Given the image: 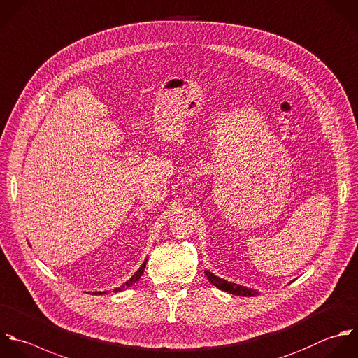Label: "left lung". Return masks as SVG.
<instances>
[{"instance_id": "left-lung-1", "label": "left lung", "mask_w": 358, "mask_h": 358, "mask_svg": "<svg viewBox=\"0 0 358 358\" xmlns=\"http://www.w3.org/2000/svg\"><path fill=\"white\" fill-rule=\"evenodd\" d=\"M205 275L208 278V280L216 286L217 289L223 290V292H227L230 294H234V296H241V297H255L258 296V293L252 289H247L244 286H240V285H236V283H230L227 280H223L217 276H215L213 273H210L209 271H205Z\"/></svg>"}]
</instances>
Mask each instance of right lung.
<instances>
[{"mask_svg": "<svg viewBox=\"0 0 358 358\" xmlns=\"http://www.w3.org/2000/svg\"><path fill=\"white\" fill-rule=\"evenodd\" d=\"M146 262H148V259H145V262H143V264H142V266H141V268H139V269L135 272V275H134V276H132V278H131L128 282H125V283H124L121 287L115 289V290H114V293H117V292H121L122 289H125V287H129V286H132L134 283H136V282L141 279V276L143 275V271H145V268H146ZM104 293H106V292H104ZM94 294L97 296V294H103V293H100V292H96Z\"/></svg>", "mask_w": 358, "mask_h": 358, "instance_id": "add662e5", "label": "right lung"}]
</instances>
